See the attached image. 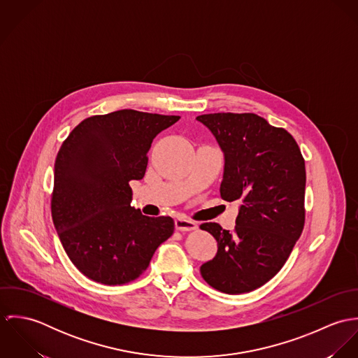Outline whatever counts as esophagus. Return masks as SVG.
<instances>
[{
    "mask_svg": "<svg viewBox=\"0 0 358 358\" xmlns=\"http://www.w3.org/2000/svg\"><path fill=\"white\" fill-rule=\"evenodd\" d=\"M175 227L179 231H192V230L197 229V224L193 220L178 217V219H175Z\"/></svg>",
    "mask_w": 358,
    "mask_h": 358,
    "instance_id": "esophagus-1",
    "label": "esophagus"
}]
</instances>
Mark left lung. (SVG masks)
Returning a JSON list of instances; mask_svg holds the SVG:
<instances>
[{
  "mask_svg": "<svg viewBox=\"0 0 358 358\" xmlns=\"http://www.w3.org/2000/svg\"><path fill=\"white\" fill-rule=\"evenodd\" d=\"M197 121L223 153L220 197L241 204L231 231L212 222L200 226L217 241L200 271L220 292H251L281 270L302 234L305 159L291 134L254 113L203 114Z\"/></svg>",
  "mask_w": 358,
  "mask_h": 358,
  "instance_id": "obj_1",
  "label": "left lung"
}]
</instances>
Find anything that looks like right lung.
I'll list each match as a JSON object with an SVG mask.
<instances>
[{"instance_id":"add662e5","label":"right lung","mask_w":358,"mask_h":358,"mask_svg":"<svg viewBox=\"0 0 358 358\" xmlns=\"http://www.w3.org/2000/svg\"><path fill=\"white\" fill-rule=\"evenodd\" d=\"M179 115L118 110L80 122L55 161L52 220L73 264L104 285L138 278L175 229L169 216L135 209L131 180H141L153 139Z\"/></svg>"}]
</instances>
